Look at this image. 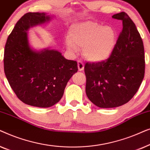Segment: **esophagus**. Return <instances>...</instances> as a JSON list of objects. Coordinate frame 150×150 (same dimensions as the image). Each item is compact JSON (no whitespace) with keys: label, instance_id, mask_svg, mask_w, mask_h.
<instances>
[{"label":"esophagus","instance_id":"obj_1","mask_svg":"<svg viewBox=\"0 0 150 150\" xmlns=\"http://www.w3.org/2000/svg\"><path fill=\"white\" fill-rule=\"evenodd\" d=\"M84 67H85V65H84V63L82 62L81 61H78V68H79V71H83L84 69Z\"/></svg>","mask_w":150,"mask_h":150}]
</instances>
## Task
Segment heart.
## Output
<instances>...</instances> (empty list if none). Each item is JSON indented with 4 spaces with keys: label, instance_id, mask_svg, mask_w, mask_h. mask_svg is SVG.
<instances>
[{
    "label": "heart",
    "instance_id": "heart-1",
    "mask_svg": "<svg viewBox=\"0 0 150 150\" xmlns=\"http://www.w3.org/2000/svg\"><path fill=\"white\" fill-rule=\"evenodd\" d=\"M66 45L69 50L82 48L83 55L90 62H103L109 59L115 49L117 33L110 26L87 21L74 24L68 32Z\"/></svg>",
    "mask_w": 150,
    "mask_h": 150
}]
</instances>
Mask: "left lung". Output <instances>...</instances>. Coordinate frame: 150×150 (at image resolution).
<instances>
[{
	"label": "left lung",
	"instance_id": "1",
	"mask_svg": "<svg viewBox=\"0 0 150 150\" xmlns=\"http://www.w3.org/2000/svg\"><path fill=\"white\" fill-rule=\"evenodd\" d=\"M112 18L123 23L113 53L105 61L85 66L86 94L100 108L117 107L130 101L145 74L144 46L134 23L125 12Z\"/></svg>",
	"mask_w": 150,
	"mask_h": 150
}]
</instances>
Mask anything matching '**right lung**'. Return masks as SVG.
<instances>
[{
  "mask_svg": "<svg viewBox=\"0 0 150 150\" xmlns=\"http://www.w3.org/2000/svg\"><path fill=\"white\" fill-rule=\"evenodd\" d=\"M50 15L30 12L22 16L8 37L4 70L17 97L28 105L50 107L61 99L67 82L78 71L77 63L67 60L50 47L37 50L30 45V28L49 22Z\"/></svg>",
  "mask_w": 150,
  "mask_h": 150,
  "instance_id": "obj_1",
  "label": "right lung"
}]
</instances>
